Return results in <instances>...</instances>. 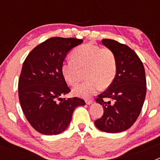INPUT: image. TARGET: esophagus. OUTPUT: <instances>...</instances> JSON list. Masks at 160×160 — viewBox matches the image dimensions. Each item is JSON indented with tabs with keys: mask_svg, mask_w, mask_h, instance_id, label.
<instances>
[{
	"mask_svg": "<svg viewBox=\"0 0 160 160\" xmlns=\"http://www.w3.org/2000/svg\"><path fill=\"white\" fill-rule=\"evenodd\" d=\"M86 103H87V105H90V104L94 103V101H93V100H87V101H86Z\"/></svg>",
	"mask_w": 160,
	"mask_h": 160,
	"instance_id": "esophagus-1",
	"label": "esophagus"
}]
</instances>
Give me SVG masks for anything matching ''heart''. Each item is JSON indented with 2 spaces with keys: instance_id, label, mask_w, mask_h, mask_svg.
Returning <instances> with one entry per match:
<instances>
[{
  "instance_id": "b5f03b06",
  "label": "heart",
  "mask_w": 160,
  "mask_h": 160,
  "mask_svg": "<svg viewBox=\"0 0 160 160\" xmlns=\"http://www.w3.org/2000/svg\"><path fill=\"white\" fill-rule=\"evenodd\" d=\"M72 59L62 66V73L66 82L75 86L84 78L87 81L72 90L73 95L89 98L101 88L108 87L117 72V61L114 52L94 44H85L72 52Z\"/></svg>"
}]
</instances>
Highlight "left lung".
Segmentation results:
<instances>
[{"instance_id":"left-lung-1","label":"left lung","mask_w":160,"mask_h":160,"mask_svg":"<svg viewBox=\"0 0 160 160\" xmlns=\"http://www.w3.org/2000/svg\"><path fill=\"white\" fill-rule=\"evenodd\" d=\"M102 42L114 52L117 72L108 89L96 98L104 113L94 124L104 132H122L135 123L142 110L147 93L145 70L138 55L129 46L111 39H103ZM106 98H111L114 103L104 101Z\"/></svg>"}]
</instances>
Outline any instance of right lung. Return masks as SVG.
I'll return each instance as SVG.
<instances>
[{
	"label": "right lung",
	"mask_w": 160,
	"mask_h": 160,
	"mask_svg": "<svg viewBox=\"0 0 160 160\" xmlns=\"http://www.w3.org/2000/svg\"><path fill=\"white\" fill-rule=\"evenodd\" d=\"M82 42L73 38H49L32 49L24 62L18 82L19 101L28 122L41 134L63 132L76 107L86 104L79 98H61L70 91L62 73L65 58Z\"/></svg>",
	"instance_id": "right-lung-1"
}]
</instances>
